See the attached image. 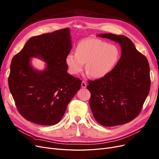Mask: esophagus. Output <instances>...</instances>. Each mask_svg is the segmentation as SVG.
<instances>
[{
	"mask_svg": "<svg viewBox=\"0 0 159 159\" xmlns=\"http://www.w3.org/2000/svg\"><path fill=\"white\" fill-rule=\"evenodd\" d=\"M86 86H87L86 82L85 81H82V84H81V87H82V88H86Z\"/></svg>",
	"mask_w": 159,
	"mask_h": 159,
	"instance_id": "esophagus-1",
	"label": "esophagus"
}]
</instances>
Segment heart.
I'll return each mask as SVG.
<instances>
[{"label": "heart", "instance_id": "heart-1", "mask_svg": "<svg viewBox=\"0 0 159 159\" xmlns=\"http://www.w3.org/2000/svg\"><path fill=\"white\" fill-rule=\"evenodd\" d=\"M120 52L117 46L107 44L99 39H88L80 43L76 53L66 57V63L71 73L77 75L84 68L94 78H101L109 73L117 62Z\"/></svg>", "mask_w": 159, "mask_h": 159}]
</instances>
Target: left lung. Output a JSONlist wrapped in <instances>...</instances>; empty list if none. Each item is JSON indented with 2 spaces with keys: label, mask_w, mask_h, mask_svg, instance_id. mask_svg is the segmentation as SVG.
<instances>
[{
  "label": "left lung",
  "mask_w": 159,
  "mask_h": 159,
  "mask_svg": "<svg viewBox=\"0 0 159 159\" xmlns=\"http://www.w3.org/2000/svg\"><path fill=\"white\" fill-rule=\"evenodd\" d=\"M97 36L118 43L122 53L109 73L88 81L91 110L97 122L104 126L126 124L139 115L149 92V65L127 37L112 33Z\"/></svg>",
  "instance_id": "1"
}]
</instances>
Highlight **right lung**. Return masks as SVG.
<instances>
[{"instance_id": "obj_1", "label": "right lung", "mask_w": 159, "mask_h": 159, "mask_svg": "<svg viewBox=\"0 0 159 159\" xmlns=\"http://www.w3.org/2000/svg\"><path fill=\"white\" fill-rule=\"evenodd\" d=\"M71 46L70 29L66 28L30 38L13 57L8 84L16 107L25 119L43 126L56 124L62 119L82 83L67 73L66 57ZM32 57L48 64L44 71L32 68Z\"/></svg>"}]
</instances>
